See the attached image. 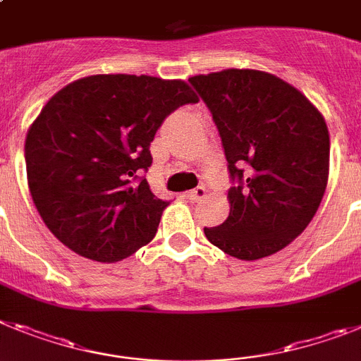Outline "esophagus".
<instances>
[{"label": "esophagus", "instance_id": "obj_1", "mask_svg": "<svg viewBox=\"0 0 361 361\" xmlns=\"http://www.w3.org/2000/svg\"><path fill=\"white\" fill-rule=\"evenodd\" d=\"M186 197L190 199V201L197 202L201 201V199H204L206 197V188L204 186H197L195 190H192V192H188Z\"/></svg>", "mask_w": 361, "mask_h": 361}]
</instances>
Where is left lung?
Listing matches in <instances>:
<instances>
[{
  "label": "left lung",
  "mask_w": 361,
  "mask_h": 361,
  "mask_svg": "<svg viewBox=\"0 0 361 361\" xmlns=\"http://www.w3.org/2000/svg\"><path fill=\"white\" fill-rule=\"evenodd\" d=\"M190 84L212 111L237 180L226 221L204 228L208 241L243 261L283 250L309 226L327 188V122L303 92L264 71L224 69Z\"/></svg>",
  "instance_id": "1"
}]
</instances>
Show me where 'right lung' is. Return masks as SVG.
Segmentation results:
<instances>
[{
	"instance_id": "add662e5",
	"label": "right lung",
	"mask_w": 361,
	"mask_h": 361,
	"mask_svg": "<svg viewBox=\"0 0 361 361\" xmlns=\"http://www.w3.org/2000/svg\"><path fill=\"white\" fill-rule=\"evenodd\" d=\"M195 102L184 80L147 75H92L60 89L25 138L30 195L52 235L100 263L147 245L168 202L138 173L162 120Z\"/></svg>"
}]
</instances>
